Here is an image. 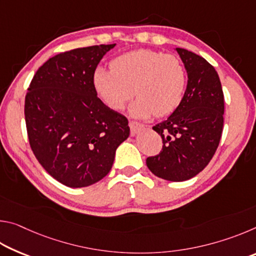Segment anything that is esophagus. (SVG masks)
Returning a JSON list of instances; mask_svg holds the SVG:
<instances>
[{
	"instance_id": "obj_1",
	"label": "esophagus",
	"mask_w": 256,
	"mask_h": 256,
	"mask_svg": "<svg viewBox=\"0 0 256 256\" xmlns=\"http://www.w3.org/2000/svg\"><path fill=\"white\" fill-rule=\"evenodd\" d=\"M130 128H131V134L132 136H136L141 130L144 128V125L138 122H130Z\"/></svg>"
}]
</instances>
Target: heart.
<instances>
[{"label": "heart", "mask_w": 256, "mask_h": 256, "mask_svg": "<svg viewBox=\"0 0 256 256\" xmlns=\"http://www.w3.org/2000/svg\"><path fill=\"white\" fill-rule=\"evenodd\" d=\"M96 96L112 110H120L133 97L134 118H148L174 112L183 99L186 76L180 60L151 50H136L110 62V70L98 66L92 73Z\"/></svg>", "instance_id": "1"}]
</instances>
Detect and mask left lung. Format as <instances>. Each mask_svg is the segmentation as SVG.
Here are the masks:
<instances>
[{
    "label": "left lung",
    "instance_id": "obj_1",
    "mask_svg": "<svg viewBox=\"0 0 256 256\" xmlns=\"http://www.w3.org/2000/svg\"><path fill=\"white\" fill-rule=\"evenodd\" d=\"M188 73L180 106L152 128L162 138V151L146 158L154 175L183 182L204 170L219 146L224 126V92L214 68L184 48H175Z\"/></svg>",
    "mask_w": 256,
    "mask_h": 256
}]
</instances>
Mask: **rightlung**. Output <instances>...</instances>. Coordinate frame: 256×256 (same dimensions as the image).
I'll use <instances>...</instances> for the list:
<instances>
[{
	"label": "right lung",
	"mask_w": 256,
	"mask_h": 256,
	"mask_svg": "<svg viewBox=\"0 0 256 256\" xmlns=\"http://www.w3.org/2000/svg\"><path fill=\"white\" fill-rule=\"evenodd\" d=\"M116 44L72 50L38 68L24 100L29 144L44 170L68 188H86L110 172L130 136L125 116L107 107L92 73Z\"/></svg>",
	"instance_id": "add662e5"
}]
</instances>
